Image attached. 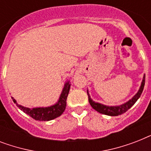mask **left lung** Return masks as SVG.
<instances>
[{
  "label": "left lung",
  "instance_id": "1",
  "mask_svg": "<svg viewBox=\"0 0 151 151\" xmlns=\"http://www.w3.org/2000/svg\"><path fill=\"white\" fill-rule=\"evenodd\" d=\"M144 85H145V75L143 76V81H142V84H141L140 88L139 90V92L136 93V96L132 99H130L129 102H127L124 104H122L121 106H105L103 105V104H100V103H96V102L91 99L88 93V102H89L90 105L92 106V107L99 113H101L103 114L109 115V116H118V115L123 114L124 113L126 112L127 110L130 109L135 104V103L140 97L141 94H142V92L143 91Z\"/></svg>",
  "mask_w": 151,
  "mask_h": 151
}]
</instances>
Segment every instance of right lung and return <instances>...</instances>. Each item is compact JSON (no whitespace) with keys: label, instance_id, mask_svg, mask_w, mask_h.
I'll use <instances>...</instances> for the list:
<instances>
[{"label":"right lung","instance_id":"1","mask_svg":"<svg viewBox=\"0 0 151 151\" xmlns=\"http://www.w3.org/2000/svg\"><path fill=\"white\" fill-rule=\"evenodd\" d=\"M70 81L65 84L64 88L62 92V94L59 97V99L58 103L55 105L49 106V107H39V108H33V109H29L22 106L16 103V101L13 99V102L16 104L18 107L19 108L20 110H22L23 112L26 113L27 114L37 120V121H42V122H45V121H50V120L55 119L56 117H59L60 115L64 112V110L66 109V99H67V96L69 94V91H70Z\"/></svg>","mask_w":151,"mask_h":151}]
</instances>
